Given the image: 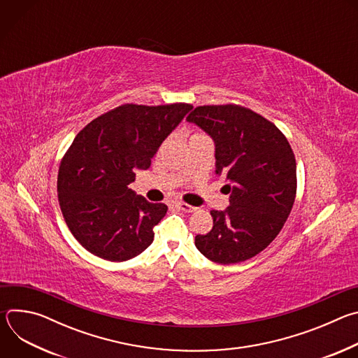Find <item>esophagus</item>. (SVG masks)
<instances>
[{
	"label": "esophagus",
	"mask_w": 358,
	"mask_h": 358,
	"mask_svg": "<svg viewBox=\"0 0 358 358\" xmlns=\"http://www.w3.org/2000/svg\"><path fill=\"white\" fill-rule=\"evenodd\" d=\"M177 208L184 211V213H194V211H196L195 207H192V206H189V203H185V202H177Z\"/></svg>",
	"instance_id": "34e87169"
}]
</instances>
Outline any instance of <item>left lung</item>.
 <instances>
[{"mask_svg": "<svg viewBox=\"0 0 358 358\" xmlns=\"http://www.w3.org/2000/svg\"><path fill=\"white\" fill-rule=\"evenodd\" d=\"M215 143V173L229 207L211 211L214 227L195 236L213 262L238 264L262 252L283 228L296 196V160L285 134L239 105L198 106L187 117Z\"/></svg>", "mask_w": 358, "mask_h": 358, "instance_id": "1", "label": "left lung"}]
</instances>
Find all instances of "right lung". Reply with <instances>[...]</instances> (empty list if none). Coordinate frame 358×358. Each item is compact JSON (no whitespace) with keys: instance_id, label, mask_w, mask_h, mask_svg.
Masks as SVG:
<instances>
[{"instance_id":"right-lung-1","label":"right lung","mask_w":358,"mask_h":358,"mask_svg":"<svg viewBox=\"0 0 358 358\" xmlns=\"http://www.w3.org/2000/svg\"><path fill=\"white\" fill-rule=\"evenodd\" d=\"M192 109L188 103L122 105L83 127L59 166L58 199L76 241L96 257L129 261L155 239L167 206L136 195L134 171L147 170L162 143Z\"/></svg>"}]
</instances>
